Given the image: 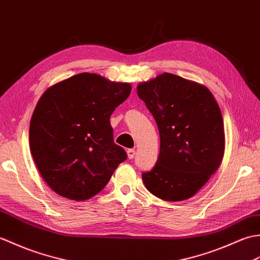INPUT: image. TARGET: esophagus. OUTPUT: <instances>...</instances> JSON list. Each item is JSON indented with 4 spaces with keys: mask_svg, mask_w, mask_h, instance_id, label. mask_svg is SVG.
I'll return each instance as SVG.
<instances>
[{
    "mask_svg": "<svg viewBox=\"0 0 260 260\" xmlns=\"http://www.w3.org/2000/svg\"><path fill=\"white\" fill-rule=\"evenodd\" d=\"M126 154H128L129 159H134L135 155H136V151L134 149H128V150H126Z\"/></svg>",
    "mask_w": 260,
    "mask_h": 260,
    "instance_id": "1",
    "label": "esophagus"
}]
</instances>
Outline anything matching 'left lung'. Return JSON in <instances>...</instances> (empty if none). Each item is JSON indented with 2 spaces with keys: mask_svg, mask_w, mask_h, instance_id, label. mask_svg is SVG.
Wrapping results in <instances>:
<instances>
[{
  "mask_svg": "<svg viewBox=\"0 0 260 260\" xmlns=\"http://www.w3.org/2000/svg\"><path fill=\"white\" fill-rule=\"evenodd\" d=\"M138 95L157 122L160 152L142 180L162 200L188 199L220 166L224 149L221 111L206 86L176 74L138 85Z\"/></svg>",
  "mask_w": 260,
  "mask_h": 260,
  "instance_id": "left-lung-1",
  "label": "left lung"
}]
</instances>
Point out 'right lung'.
Returning a JSON list of instances; mask_svg holds the SVG:
<instances>
[{
	"label": "right lung",
	"mask_w": 260,
	"mask_h": 260,
	"mask_svg": "<svg viewBox=\"0 0 260 260\" xmlns=\"http://www.w3.org/2000/svg\"><path fill=\"white\" fill-rule=\"evenodd\" d=\"M129 83L80 73L44 92L33 112L28 139L44 181L72 200L93 197L126 159L113 141L110 117L126 100Z\"/></svg>",
	"instance_id": "1"
}]
</instances>
